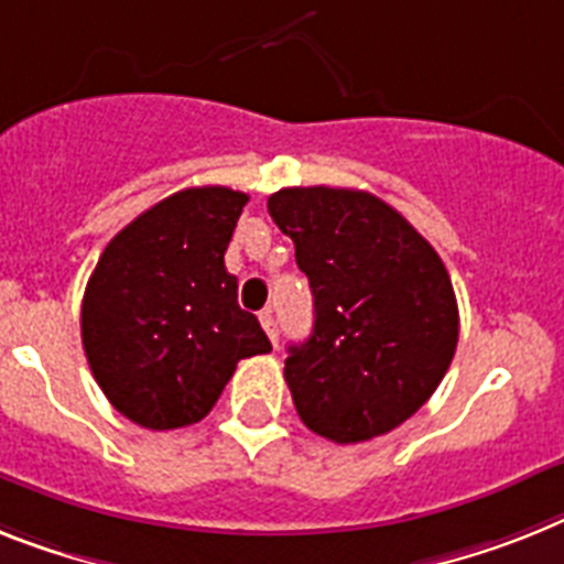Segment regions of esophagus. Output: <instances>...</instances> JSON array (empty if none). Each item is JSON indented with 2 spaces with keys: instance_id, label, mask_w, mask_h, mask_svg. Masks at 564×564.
Here are the masks:
<instances>
[{
  "instance_id": "esophagus-1",
  "label": "esophagus",
  "mask_w": 564,
  "mask_h": 564,
  "mask_svg": "<svg viewBox=\"0 0 564 564\" xmlns=\"http://www.w3.org/2000/svg\"><path fill=\"white\" fill-rule=\"evenodd\" d=\"M260 324H263V329H267L269 340H272L274 347H278V335H281V329H278V321H274L272 310L260 312Z\"/></svg>"
}]
</instances>
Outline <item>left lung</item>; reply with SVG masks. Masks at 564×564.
Instances as JSON below:
<instances>
[{
	"instance_id": "obj_1",
	"label": "left lung",
	"mask_w": 564,
	"mask_h": 564,
	"mask_svg": "<svg viewBox=\"0 0 564 564\" xmlns=\"http://www.w3.org/2000/svg\"><path fill=\"white\" fill-rule=\"evenodd\" d=\"M267 206L315 297L312 335L283 367L297 415L335 444L390 433L433 395L456 352L442 258L370 192L295 186Z\"/></svg>"
}]
</instances>
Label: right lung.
<instances>
[{
  "instance_id": "1",
  "label": "right lung",
  "mask_w": 564,
  "mask_h": 564,
  "mask_svg": "<svg viewBox=\"0 0 564 564\" xmlns=\"http://www.w3.org/2000/svg\"><path fill=\"white\" fill-rule=\"evenodd\" d=\"M249 194L183 188L117 231L83 297V347L113 410L174 430L209 415L240 358L272 349L224 254Z\"/></svg>"
}]
</instances>
